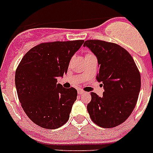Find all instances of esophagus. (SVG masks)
Returning a JSON list of instances; mask_svg holds the SVG:
<instances>
[{"mask_svg": "<svg viewBox=\"0 0 153 153\" xmlns=\"http://www.w3.org/2000/svg\"><path fill=\"white\" fill-rule=\"evenodd\" d=\"M85 91H83V90H78V94H79V95H81V94H85Z\"/></svg>", "mask_w": 153, "mask_h": 153, "instance_id": "obj_1", "label": "esophagus"}]
</instances>
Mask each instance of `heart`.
Here are the masks:
<instances>
[{
    "label": "heart",
    "instance_id": "obj_1",
    "mask_svg": "<svg viewBox=\"0 0 153 153\" xmlns=\"http://www.w3.org/2000/svg\"><path fill=\"white\" fill-rule=\"evenodd\" d=\"M91 55H93V54L91 53H88L86 54V56H85V57H86V56H91Z\"/></svg>",
    "mask_w": 153,
    "mask_h": 153
}]
</instances>
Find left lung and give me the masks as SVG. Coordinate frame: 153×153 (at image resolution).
<instances>
[{"label":"left lung","instance_id":"8db88e82","mask_svg":"<svg viewBox=\"0 0 153 153\" xmlns=\"http://www.w3.org/2000/svg\"><path fill=\"white\" fill-rule=\"evenodd\" d=\"M97 58L99 74L104 92L99 97L91 93L87 109L91 120L98 126L112 128L121 125L135 108L140 91L139 70L131 54L115 43L88 40L84 43Z\"/></svg>","mask_w":153,"mask_h":153}]
</instances>
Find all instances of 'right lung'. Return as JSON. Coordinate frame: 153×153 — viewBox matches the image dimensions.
<instances>
[{
    "label": "right lung",
    "instance_id": "obj_1",
    "mask_svg": "<svg viewBox=\"0 0 153 153\" xmlns=\"http://www.w3.org/2000/svg\"><path fill=\"white\" fill-rule=\"evenodd\" d=\"M84 41L41 43L19 64L15 75L18 98L27 116L38 126L56 129L69 118L78 93L56 84L57 77L67 73L71 58Z\"/></svg>",
    "mask_w": 153,
    "mask_h": 153
}]
</instances>
